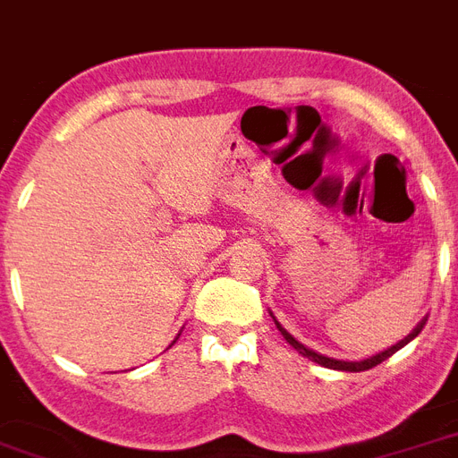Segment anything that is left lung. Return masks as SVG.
Returning <instances> with one entry per match:
<instances>
[{
  "label": "left lung",
  "mask_w": 458,
  "mask_h": 458,
  "mask_svg": "<svg viewBox=\"0 0 458 458\" xmlns=\"http://www.w3.org/2000/svg\"><path fill=\"white\" fill-rule=\"evenodd\" d=\"M268 313H271L273 323H276V327H278V330H280V335H283V337H285V340L290 342V344H293V347L297 349V352H300L301 356H306V359H311V361H316V363H318V366H326V369H333V370H349V373H359V370H369V369H373V366H377V363H383L385 359H390V356L394 354V352H399V349L404 347V344H409V342H411L413 337H419V333H420V330H423V326H426V320H428V316H423V318H420L419 326L413 327L411 333L406 335L404 340H399L397 344H392V347L383 349V352H377V354L369 356V359H361V361H344V359H333V356L318 354V352H313V349L304 347V344H301V342L297 340V337H293V335L287 333L285 327L280 326L278 318L273 316V311H268Z\"/></svg>",
  "instance_id": "left-lung-1"
}]
</instances>
